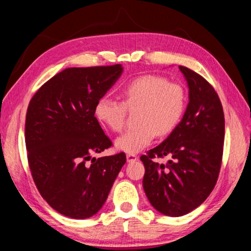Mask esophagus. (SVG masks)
<instances>
[{
    "mask_svg": "<svg viewBox=\"0 0 251 251\" xmlns=\"http://www.w3.org/2000/svg\"><path fill=\"white\" fill-rule=\"evenodd\" d=\"M126 160L128 163H133V162H136L138 160V157L134 154H127L126 155Z\"/></svg>",
    "mask_w": 251,
    "mask_h": 251,
    "instance_id": "obj_1",
    "label": "esophagus"
}]
</instances>
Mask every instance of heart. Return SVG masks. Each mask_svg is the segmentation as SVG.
I'll return each mask as SVG.
<instances>
[{
    "instance_id": "heart-1",
    "label": "heart",
    "mask_w": 251,
    "mask_h": 251,
    "mask_svg": "<svg viewBox=\"0 0 251 251\" xmlns=\"http://www.w3.org/2000/svg\"><path fill=\"white\" fill-rule=\"evenodd\" d=\"M123 101L102 96L95 105L98 121L114 132L125 125L127 107L140 106V126L121 135L115 146L122 152L135 154L153 142L155 135H166L176 128L184 114L186 95L183 87L161 75H145L132 79L121 90Z\"/></svg>"
}]
</instances>
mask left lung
I'll use <instances>...</instances> for the list:
<instances>
[{
  "instance_id": "1",
  "label": "left lung",
  "mask_w": 251,
  "mask_h": 251,
  "mask_svg": "<svg viewBox=\"0 0 251 251\" xmlns=\"http://www.w3.org/2000/svg\"><path fill=\"white\" fill-rule=\"evenodd\" d=\"M189 87L181 122L160 145L142 155L143 188L150 203L164 216L181 217L210 196L221 168L225 115L218 94L200 75L178 66ZM170 154L166 166L152 162Z\"/></svg>"
}]
</instances>
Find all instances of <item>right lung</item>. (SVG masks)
Here are the masks:
<instances>
[{
	"label": "right lung",
	"mask_w": 251,
	"mask_h": 251,
	"mask_svg": "<svg viewBox=\"0 0 251 251\" xmlns=\"http://www.w3.org/2000/svg\"><path fill=\"white\" fill-rule=\"evenodd\" d=\"M122 74V65L67 68L48 80L27 107L31 174L42 198L63 216L96 214L126 163L125 153L91 157L111 146L95 117V105Z\"/></svg>",
	"instance_id": "obj_1"
}]
</instances>
